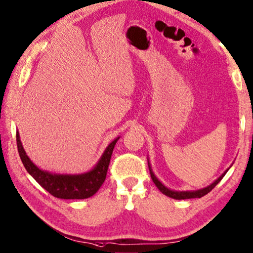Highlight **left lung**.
I'll list each match as a JSON object with an SVG mask.
<instances>
[{
	"mask_svg": "<svg viewBox=\"0 0 253 253\" xmlns=\"http://www.w3.org/2000/svg\"><path fill=\"white\" fill-rule=\"evenodd\" d=\"M148 160V159H147ZM148 169H150V173H151V178L153 180V182L155 183V186L159 188V190L164 194L168 197L170 198H173V199H190V198H200L203 197V196L207 195L208 192H210L213 188L217 184L220 180L223 179L224 175L226 174V172L228 171V169L226 171H224V173H222V175H219V177L215 180L213 183H211L210 186H207L205 188H202V189H198V190H187V191H177V190H172L170 188H168L164 186V184L160 181V180L156 178V175L154 174V172L152 171V168H151V164L150 161H148Z\"/></svg>",
	"mask_w": 253,
	"mask_h": 253,
	"instance_id": "8db88e82",
	"label": "left lung"
}]
</instances>
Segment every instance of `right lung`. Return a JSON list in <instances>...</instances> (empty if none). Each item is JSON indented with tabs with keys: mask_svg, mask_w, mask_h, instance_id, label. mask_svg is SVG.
<instances>
[{
	"mask_svg": "<svg viewBox=\"0 0 253 253\" xmlns=\"http://www.w3.org/2000/svg\"><path fill=\"white\" fill-rule=\"evenodd\" d=\"M119 137L115 138L106 147L98 163L90 171L79 174H61L39 169L27 155L22 143L20 141L19 131L17 133L19 155L28 173L50 195L62 199H85L93 196L99 190V188L106 180L112 151Z\"/></svg>",
	"mask_w": 253,
	"mask_h": 253,
	"instance_id": "obj_1",
	"label": "right lung"
}]
</instances>
